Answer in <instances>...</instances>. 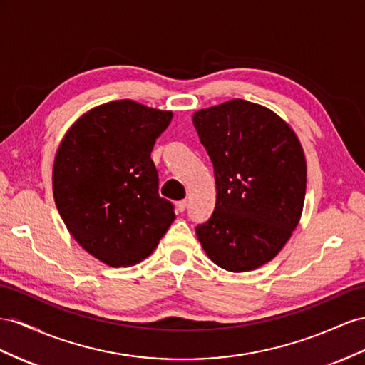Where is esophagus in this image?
Masks as SVG:
<instances>
[{
  "label": "esophagus",
  "instance_id": "34e87169",
  "mask_svg": "<svg viewBox=\"0 0 365 365\" xmlns=\"http://www.w3.org/2000/svg\"><path fill=\"white\" fill-rule=\"evenodd\" d=\"M186 205H188V202L180 200V202L175 203V208H177V211H179V212H183L186 210Z\"/></svg>",
  "mask_w": 365,
  "mask_h": 365
}]
</instances>
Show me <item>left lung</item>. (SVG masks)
Instances as JSON below:
<instances>
[{
    "mask_svg": "<svg viewBox=\"0 0 365 365\" xmlns=\"http://www.w3.org/2000/svg\"><path fill=\"white\" fill-rule=\"evenodd\" d=\"M214 166L216 207L195 235L214 264L232 273L269 262L301 219L307 163L294 130L273 110L235 98L194 112Z\"/></svg>",
    "mask_w": 365,
    "mask_h": 365,
    "instance_id": "obj_1",
    "label": "left lung"
}]
</instances>
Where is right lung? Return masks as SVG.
<instances>
[{"mask_svg":"<svg viewBox=\"0 0 365 365\" xmlns=\"http://www.w3.org/2000/svg\"><path fill=\"white\" fill-rule=\"evenodd\" d=\"M171 120V110L117 100L88 110L61 140L55 205L72 237L103 264L142 262L175 219L174 205L158 195L151 158Z\"/></svg>","mask_w":365,"mask_h":365,"instance_id":"obj_1","label":"right lung"}]
</instances>
